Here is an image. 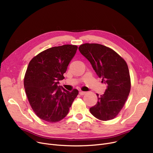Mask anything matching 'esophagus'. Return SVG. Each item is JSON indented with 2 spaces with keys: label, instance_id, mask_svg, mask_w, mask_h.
Instances as JSON below:
<instances>
[{
  "label": "esophagus",
  "instance_id": "obj_1",
  "mask_svg": "<svg viewBox=\"0 0 153 153\" xmlns=\"http://www.w3.org/2000/svg\"><path fill=\"white\" fill-rule=\"evenodd\" d=\"M85 94H86L85 92H82V91H80V92H79V94L81 95H85Z\"/></svg>",
  "mask_w": 153,
  "mask_h": 153
}]
</instances>
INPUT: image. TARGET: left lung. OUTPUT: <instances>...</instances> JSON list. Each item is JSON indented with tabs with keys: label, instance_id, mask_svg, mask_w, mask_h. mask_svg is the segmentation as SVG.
Listing matches in <instances>:
<instances>
[{
	"label": "left lung",
	"instance_id": "obj_1",
	"mask_svg": "<svg viewBox=\"0 0 153 153\" xmlns=\"http://www.w3.org/2000/svg\"><path fill=\"white\" fill-rule=\"evenodd\" d=\"M79 50L89 61L102 82L107 84L105 93L99 95L91 114L102 121L115 118L123 107L131 89V80L126 61L111 48L97 43H84Z\"/></svg>",
	"mask_w": 153,
	"mask_h": 153
}]
</instances>
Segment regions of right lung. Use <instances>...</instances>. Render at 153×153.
<instances>
[{
    "label": "right lung",
    "instance_id": "1",
    "mask_svg": "<svg viewBox=\"0 0 153 153\" xmlns=\"http://www.w3.org/2000/svg\"><path fill=\"white\" fill-rule=\"evenodd\" d=\"M77 46L64 45L41 52L30 61L24 77V87L30 105L35 114L44 121L55 123L65 117L79 94L58 86L64 79Z\"/></svg>",
    "mask_w": 153,
    "mask_h": 153
}]
</instances>
